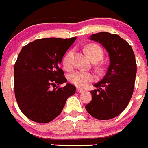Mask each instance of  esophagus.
I'll list each match as a JSON object with an SVG mask.
<instances>
[{
  "instance_id": "obj_1",
  "label": "esophagus",
  "mask_w": 148,
  "mask_h": 148,
  "mask_svg": "<svg viewBox=\"0 0 148 148\" xmlns=\"http://www.w3.org/2000/svg\"><path fill=\"white\" fill-rule=\"evenodd\" d=\"M76 91L77 92H78V93H82V92H84V90H82V89H80V88H77Z\"/></svg>"
}]
</instances>
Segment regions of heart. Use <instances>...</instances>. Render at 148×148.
I'll return each mask as SVG.
<instances>
[{
	"mask_svg": "<svg viewBox=\"0 0 148 148\" xmlns=\"http://www.w3.org/2000/svg\"><path fill=\"white\" fill-rule=\"evenodd\" d=\"M85 51L89 58L92 60H100L103 57V51L99 46L89 44L85 47ZM73 52H68L63 58V66L66 70H70L73 65ZM94 76L89 72L77 70L69 75V81L78 87H84L89 82L93 80Z\"/></svg>",
	"mask_w": 148,
	"mask_h": 148,
	"instance_id": "heart-1",
	"label": "heart"
}]
</instances>
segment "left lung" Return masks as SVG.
<instances>
[{"instance_id": "left-lung-1", "label": "left lung", "mask_w": 148, "mask_h": 148, "mask_svg": "<svg viewBox=\"0 0 148 148\" xmlns=\"http://www.w3.org/2000/svg\"><path fill=\"white\" fill-rule=\"evenodd\" d=\"M90 40L103 46L110 58V65L104 78L94 84L90 92L92 101L85 106L92 117L108 120L116 117L129 104L136 75V63L131 46L119 35L99 32Z\"/></svg>"}]
</instances>
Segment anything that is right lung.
I'll return each instance as SVG.
<instances>
[{"label": "right lung", "mask_w": 148, "mask_h": 148, "mask_svg": "<svg viewBox=\"0 0 148 148\" xmlns=\"http://www.w3.org/2000/svg\"><path fill=\"white\" fill-rule=\"evenodd\" d=\"M76 38L37 39L23 47L14 67L15 95L22 113L32 121L47 123L60 113L75 87L66 83L59 68Z\"/></svg>", "instance_id": "add662e5"}]
</instances>
